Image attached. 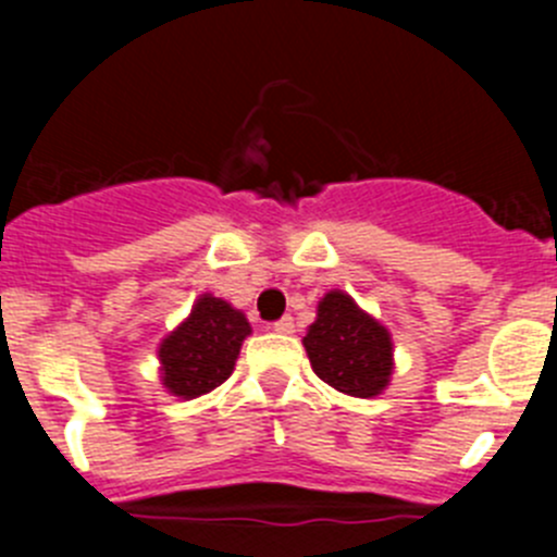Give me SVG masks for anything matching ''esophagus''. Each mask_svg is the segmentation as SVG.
<instances>
[{
    "label": "esophagus",
    "instance_id": "esophagus-1",
    "mask_svg": "<svg viewBox=\"0 0 557 557\" xmlns=\"http://www.w3.org/2000/svg\"><path fill=\"white\" fill-rule=\"evenodd\" d=\"M273 332H278V334H293V332H295L293 318H282V321H275V323H273Z\"/></svg>",
    "mask_w": 557,
    "mask_h": 557
}]
</instances>
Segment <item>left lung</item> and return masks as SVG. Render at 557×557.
<instances>
[{
  "label": "left lung",
  "mask_w": 557,
  "mask_h": 557,
  "mask_svg": "<svg viewBox=\"0 0 557 557\" xmlns=\"http://www.w3.org/2000/svg\"><path fill=\"white\" fill-rule=\"evenodd\" d=\"M312 371L334 391L373 398L391 385L393 339L351 295L332 289L318 304V318L304 337Z\"/></svg>",
  "instance_id": "obj_1"
}]
</instances>
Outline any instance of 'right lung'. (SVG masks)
Here are the masks:
<instances>
[{
    "mask_svg": "<svg viewBox=\"0 0 557 557\" xmlns=\"http://www.w3.org/2000/svg\"><path fill=\"white\" fill-rule=\"evenodd\" d=\"M250 323L223 298L203 293L189 318L159 346L161 385L178 398H198L234 373Z\"/></svg>",
    "mask_w": 557,
    "mask_h": 557,
    "instance_id": "1",
    "label": "right lung"
}]
</instances>
